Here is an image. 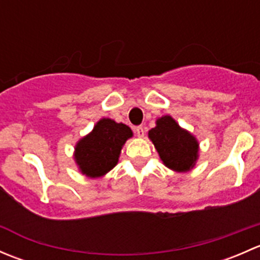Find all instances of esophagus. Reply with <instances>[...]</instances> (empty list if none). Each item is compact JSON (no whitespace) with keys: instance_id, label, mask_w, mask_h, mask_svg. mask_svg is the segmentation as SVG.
<instances>
[{"instance_id":"esophagus-1","label":"esophagus","mask_w":260,"mask_h":260,"mask_svg":"<svg viewBox=\"0 0 260 260\" xmlns=\"http://www.w3.org/2000/svg\"><path fill=\"white\" fill-rule=\"evenodd\" d=\"M135 132H136V135H137V137H140V138H143L145 137V135H146V131H145V128L143 127H137L135 129Z\"/></svg>"}]
</instances>
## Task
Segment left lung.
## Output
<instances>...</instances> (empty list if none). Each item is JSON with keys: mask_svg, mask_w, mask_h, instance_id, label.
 <instances>
[{"mask_svg": "<svg viewBox=\"0 0 260 260\" xmlns=\"http://www.w3.org/2000/svg\"><path fill=\"white\" fill-rule=\"evenodd\" d=\"M148 138L158 152L162 164L176 172H188L199 159L200 145L195 136L171 115L157 118L156 127L148 131Z\"/></svg>", "mask_w": 260, "mask_h": 260, "instance_id": "8db88e82", "label": "left lung"}]
</instances>
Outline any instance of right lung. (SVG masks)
I'll return each mask as SVG.
<instances>
[{"label": "right lung", "instance_id": "add662e5", "mask_svg": "<svg viewBox=\"0 0 260 260\" xmlns=\"http://www.w3.org/2000/svg\"><path fill=\"white\" fill-rule=\"evenodd\" d=\"M133 137L128 125L111 118H102L91 132L81 137L74 148V161L83 175L98 179L108 174L118 164L127 140Z\"/></svg>", "mask_w": 260, "mask_h": 260}]
</instances>
